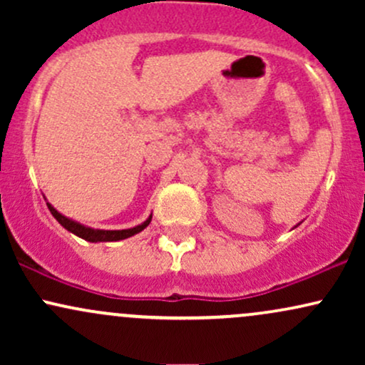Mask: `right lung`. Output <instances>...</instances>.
<instances>
[{"label": "right lung", "instance_id": "1", "mask_svg": "<svg viewBox=\"0 0 365 365\" xmlns=\"http://www.w3.org/2000/svg\"><path fill=\"white\" fill-rule=\"evenodd\" d=\"M49 211H51V215L56 217V221L60 223L63 228H66L68 232H72L73 235L83 238V240L87 242H116V240H123V238H128L132 235H135V233L142 232V230L145 228L150 223V216L148 221H144V223L135 226V228H128V230H92V228H87V226H82L78 223H75V221L68 220V217H65L63 215L54 209L51 204H48Z\"/></svg>", "mask_w": 365, "mask_h": 365}]
</instances>
